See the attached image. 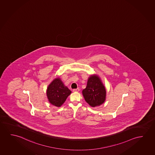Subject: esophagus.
<instances>
[{"mask_svg": "<svg viewBox=\"0 0 155 155\" xmlns=\"http://www.w3.org/2000/svg\"><path fill=\"white\" fill-rule=\"evenodd\" d=\"M79 91V88H76V89H74V90H73V92H78Z\"/></svg>", "mask_w": 155, "mask_h": 155, "instance_id": "esophagus-1", "label": "esophagus"}]
</instances>
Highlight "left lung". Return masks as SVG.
<instances>
[{"label": "left lung", "mask_w": 155, "mask_h": 155, "mask_svg": "<svg viewBox=\"0 0 155 155\" xmlns=\"http://www.w3.org/2000/svg\"><path fill=\"white\" fill-rule=\"evenodd\" d=\"M82 93L85 100L91 107L100 106L106 100V88L100 78L96 74L88 78L86 87Z\"/></svg>", "instance_id": "1"}]
</instances>
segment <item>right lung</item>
<instances>
[{
    "mask_svg": "<svg viewBox=\"0 0 155 155\" xmlns=\"http://www.w3.org/2000/svg\"><path fill=\"white\" fill-rule=\"evenodd\" d=\"M71 93L65 86L60 78L54 79L47 90V96L49 103L56 107H61Z\"/></svg>",
    "mask_w": 155,
    "mask_h": 155,
    "instance_id": "obj_1",
    "label": "right lung"
}]
</instances>
